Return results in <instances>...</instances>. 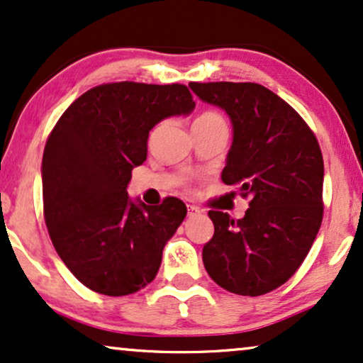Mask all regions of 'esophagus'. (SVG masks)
Masks as SVG:
<instances>
[{"label": "esophagus", "instance_id": "1", "mask_svg": "<svg viewBox=\"0 0 363 363\" xmlns=\"http://www.w3.org/2000/svg\"><path fill=\"white\" fill-rule=\"evenodd\" d=\"M201 213V210L198 206H188V216H196V215H200Z\"/></svg>", "mask_w": 363, "mask_h": 363}]
</instances>
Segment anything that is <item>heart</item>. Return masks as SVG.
Instances as JSON below:
<instances>
[{
	"label": "heart",
	"instance_id": "b5f03b06",
	"mask_svg": "<svg viewBox=\"0 0 363 363\" xmlns=\"http://www.w3.org/2000/svg\"><path fill=\"white\" fill-rule=\"evenodd\" d=\"M220 118L221 117L215 112H205V113H201V116L198 117L196 121H220Z\"/></svg>",
	"mask_w": 363,
	"mask_h": 363
}]
</instances>
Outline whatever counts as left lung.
Returning <instances> with one entry per match:
<instances>
[{
  "mask_svg": "<svg viewBox=\"0 0 363 363\" xmlns=\"http://www.w3.org/2000/svg\"><path fill=\"white\" fill-rule=\"evenodd\" d=\"M188 86L230 117L233 143L221 180L251 198L241 220L208 213L215 235L203 247V264L223 289L262 296L299 269L319 233L324 213L320 147L304 118L264 86Z\"/></svg>",
  "mask_w": 363,
  "mask_h": 363,
  "instance_id": "obj_1",
  "label": "left lung"
}]
</instances>
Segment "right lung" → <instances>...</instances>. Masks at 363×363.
Instances as JSON below:
<instances>
[{
    "mask_svg": "<svg viewBox=\"0 0 363 363\" xmlns=\"http://www.w3.org/2000/svg\"><path fill=\"white\" fill-rule=\"evenodd\" d=\"M195 108L183 84L112 82L82 94L59 118L43 155L44 220L67 269L89 289L127 296L155 279L185 203L130 200L133 167L163 118Z\"/></svg>",
    "mask_w": 363,
    "mask_h": 363,
    "instance_id": "obj_1",
    "label": "right lung"
}]
</instances>
